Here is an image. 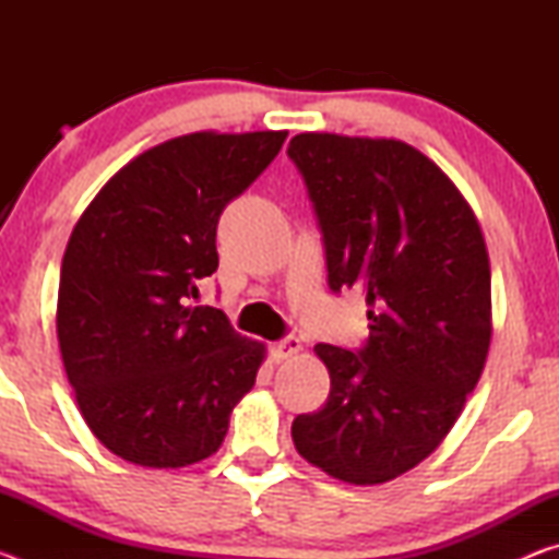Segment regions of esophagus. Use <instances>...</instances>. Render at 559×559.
I'll list each match as a JSON object with an SVG mask.
<instances>
[{
  "label": "esophagus",
  "mask_w": 559,
  "mask_h": 559,
  "mask_svg": "<svg viewBox=\"0 0 559 559\" xmlns=\"http://www.w3.org/2000/svg\"><path fill=\"white\" fill-rule=\"evenodd\" d=\"M298 349H300V340L288 335V337L278 340V343H273L271 353H273V357H276V359H288L293 355H298Z\"/></svg>",
  "instance_id": "34e87169"
}]
</instances>
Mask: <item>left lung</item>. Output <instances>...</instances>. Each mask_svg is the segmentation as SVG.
Here are the masks:
<instances>
[{
	"instance_id": "obj_1",
	"label": "left lung",
	"mask_w": 559,
	"mask_h": 559,
	"mask_svg": "<svg viewBox=\"0 0 559 559\" xmlns=\"http://www.w3.org/2000/svg\"><path fill=\"white\" fill-rule=\"evenodd\" d=\"M325 243L328 286L362 290L370 337L316 345L328 402L293 419V443L328 476L386 484L439 447L490 345V263L476 214L419 150L386 138L290 140Z\"/></svg>"
}]
</instances>
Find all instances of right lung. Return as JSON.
Instances as JSON below:
<instances>
[{"label":"right lung","instance_id":"1","mask_svg":"<svg viewBox=\"0 0 559 559\" xmlns=\"http://www.w3.org/2000/svg\"><path fill=\"white\" fill-rule=\"evenodd\" d=\"M286 130L192 132L112 175L66 246L56 333L96 439L145 468H182L222 447L266 355L219 308L189 306L219 266L216 224Z\"/></svg>","mask_w":559,"mask_h":559}]
</instances>
